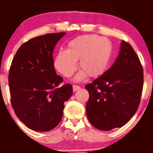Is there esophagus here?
Returning <instances> with one entry per match:
<instances>
[{
	"instance_id": "34e87169",
	"label": "esophagus",
	"mask_w": 153,
	"mask_h": 153,
	"mask_svg": "<svg viewBox=\"0 0 153 153\" xmlns=\"http://www.w3.org/2000/svg\"><path fill=\"white\" fill-rule=\"evenodd\" d=\"M79 88H80V87H79V86H76V85H74V86H73V90H74V92L77 91L78 90H79Z\"/></svg>"
}]
</instances>
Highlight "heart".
Listing matches in <instances>:
<instances>
[{
	"label": "heart",
	"mask_w": 153,
	"mask_h": 153,
	"mask_svg": "<svg viewBox=\"0 0 153 153\" xmlns=\"http://www.w3.org/2000/svg\"><path fill=\"white\" fill-rule=\"evenodd\" d=\"M113 44L105 36L83 35L70 40L67 50H60L54 58V67L61 75L70 77L77 68V60L82 70L76 80L88 75L98 77L107 70L113 56Z\"/></svg>",
	"instance_id": "1"
}]
</instances>
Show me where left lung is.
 Masks as SVG:
<instances>
[{
    "label": "left lung",
    "mask_w": 153,
    "mask_h": 153,
    "mask_svg": "<svg viewBox=\"0 0 153 153\" xmlns=\"http://www.w3.org/2000/svg\"><path fill=\"white\" fill-rule=\"evenodd\" d=\"M143 86V70L130 44L123 40L117 60L92 83L86 116L97 129L109 131L129 122L137 111Z\"/></svg>",
    "instance_id": "obj_1"
}]
</instances>
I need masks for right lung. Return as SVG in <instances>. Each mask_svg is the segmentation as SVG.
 I'll return each mask as SVG.
<instances>
[{"label": "right lung", "mask_w": 153, "mask_h": 153, "mask_svg": "<svg viewBox=\"0 0 153 153\" xmlns=\"http://www.w3.org/2000/svg\"><path fill=\"white\" fill-rule=\"evenodd\" d=\"M66 33H47L21 46L12 60L8 82L11 105L17 117L29 129L47 132L63 117L64 102L71 97L72 85L60 86L53 52Z\"/></svg>", "instance_id": "right-lung-1"}]
</instances>
